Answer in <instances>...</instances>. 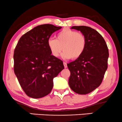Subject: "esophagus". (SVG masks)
Here are the masks:
<instances>
[{"mask_svg":"<svg viewBox=\"0 0 122 122\" xmlns=\"http://www.w3.org/2000/svg\"><path fill=\"white\" fill-rule=\"evenodd\" d=\"M63 64H64V68H67V63L64 62V63H63Z\"/></svg>","mask_w":122,"mask_h":122,"instance_id":"obj_1","label":"esophagus"}]
</instances>
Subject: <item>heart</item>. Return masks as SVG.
I'll use <instances>...</instances> for the list:
<instances>
[{
	"mask_svg": "<svg viewBox=\"0 0 122 122\" xmlns=\"http://www.w3.org/2000/svg\"><path fill=\"white\" fill-rule=\"evenodd\" d=\"M86 45V38L83 34L69 29H63L56 35V39L50 38L47 46L51 54L55 58L60 55L65 59H76L81 56Z\"/></svg>",
	"mask_w": 122,
	"mask_h": 122,
	"instance_id": "1",
	"label": "heart"
}]
</instances>
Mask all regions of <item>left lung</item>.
<instances>
[{
	"label": "left lung",
	"instance_id": "1",
	"mask_svg": "<svg viewBox=\"0 0 122 122\" xmlns=\"http://www.w3.org/2000/svg\"><path fill=\"white\" fill-rule=\"evenodd\" d=\"M71 29L80 31L85 36L86 45L81 56L67 66L71 75V89L79 94H86L101 84L107 68L109 50L106 42L96 30L86 26H73Z\"/></svg>",
	"mask_w": 122,
	"mask_h": 122
}]
</instances>
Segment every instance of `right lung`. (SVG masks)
Returning a JSON list of instances; mask_svg holds the SVG:
<instances>
[{
    "label": "right lung",
    "instance_id": "right-lung-1",
    "mask_svg": "<svg viewBox=\"0 0 122 122\" xmlns=\"http://www.w3.org/2000/svg\"><path fill=\"white\" fill-rule=\"evenodd\" d=\"M61 26H36L20 38L15 49L14 72L26 94L40 98L49 94L53 79L63 70V61L51 54L47 41Z\"/></svg>",
    "mask_w": 122,
    "mask_h": 122
}]
</instances>
